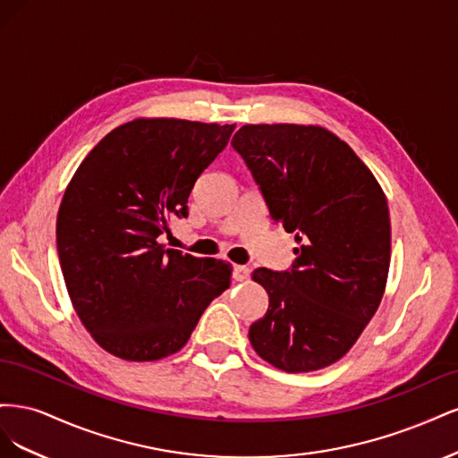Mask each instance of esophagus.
Wrapping results in <instances>:
<instances>
[{"mask_svg": "<svg viewBox=\"0 0 458 458\" xmlns=\"http://www.w3.org/2000/svg\"><path fill=\"white\" fill-rule=\"evenodd\" d=\"M233 279L237 281V283H244V281H248L250 279V267H246V266H237L233 269Z\"/></svg>", "mask_w": 458, "mask_h": 458, "instance_id": "obj_1", "label": "esophagus"}]
</instances>
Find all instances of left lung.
Returning a JSON list of instances; mask_svg holds the SVG:
<instances>
[{
    "instance_id": "left-lung-1",
    "label": "left lung",
    "mask_w": 458,
    "mask_h": 458,
    "mask_svg": "<svg viewBox=\"0 0 458 458\" xmlns=\"http://www.w3.org/2000/svg\"><path fill=\"white\" fill-rule=\"evenodd\" d=\"M233 148L252 172L269 216L296 234L288 271L256 269L267 313L252 348L273 367L310 372L336 363L377 313L390 269L387 200L335 133L298 123H248Z\"/></svg>"
}]
</instances>
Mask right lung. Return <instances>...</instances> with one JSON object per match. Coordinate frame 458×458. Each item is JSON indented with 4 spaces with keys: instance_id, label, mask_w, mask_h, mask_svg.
Returning <instances> with one entry per match:
<instances>
[{
    "instance_id": "1",
    "label": "right lung",
    "mask_w": 458,
    "mask_h": 458,
    "mask_svg": "<svg viewBox=\"0 0 458 458\" xmlns=\"http://www.w3.org/2000/svg\"><path fill=\"white\" fill-rule=\"evenodd\" d=\"M234 123L137 118L105 135L68 183L57 250L72 306L93 340L126 361L179 352L231 284V266L164 250L170 217H187L200 174Z\"/></svg>"
}]
</instances>
